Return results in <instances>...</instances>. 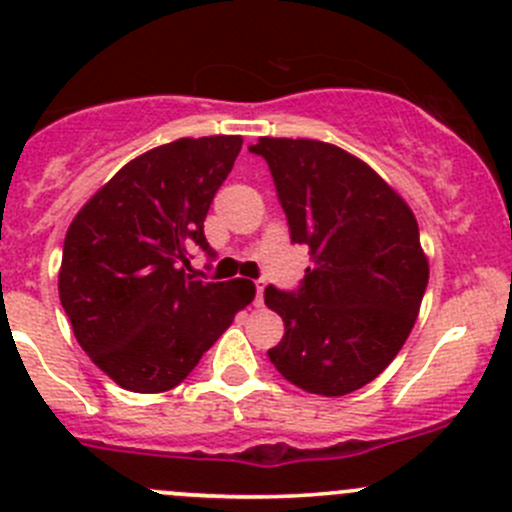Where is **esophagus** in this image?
Returning a JSON list of instances; mask_svg holds the SVG:
<instances>
[{
  "instance_id": "esophagus-1",
  "label": "esophagus",
  "mask_w": 512,
  "mask_h": 512,
  "mask_svg": "<svg viewBox=\"0 0 512 512\" xmlns=\"http://www.w3.org/2000/svg\"><path fill=\"white\" fill-rule=\"evenodd\" d=\"M255 289H257L255 307H262V302H265V297H262V294H265V280H257V282H255Z\"/></svg>"
}]
</instances>
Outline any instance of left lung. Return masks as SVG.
Segmentation results:
<instances>
[{
    "mask_svg": "<svg viewBox=\"0 0 512 512\" xmlns=\"http://www.w3.org/2000/svg\"><path fill=\"white\" fill-rule=\"evenodd\" d=\"M292 242L312 267L297 292L265 289L285 322L267 356L299 389L347 396L394 361L414 329L428 260L406 200L352 153L309 138H260Z\"/></svg>",
    "mask_w": 512,
    "mask_h": 512,
    "instance_id": "1",
    "label": "left lung"
}]
</instances>
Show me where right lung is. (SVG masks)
<instances>
[{"label": "right lung", "mask_w": 512, "mask_h": 512, "mask_svg": "<svg viewBox=\"0 0 512 512\" xmlns=\"http://www.w3.org/2000/svg\"><path fill=\"white\" fill-rule=\"evenodd\" d=\"M242 148L240 136L178 138L123 165L71 220L59 299L76 342L118 386L160 394L178 386L235 314L250 280L200 282L193 250L210 252L203 223Z\"/></svg>", "instance_id": "right-lung-1"}]
</instances>
